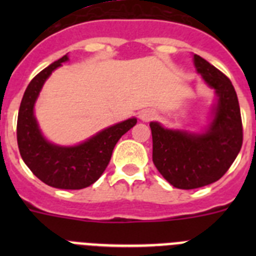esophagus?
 I'll return each mask as SVG.
<instances>
[{
    "mask_svg": "<svg viewBox=\"0 0 256 256\" xmlns=\"http://www.w3.org/2000/svg\"><path fill=\"white\" fill-rule=\"evenodd\" d=\"M155 118L156 112L152 110V108H144V110H142V112H140V119H141L142 122H151L154 120Z\"/></svg>",
    "mask_w": 256,
    "mask_h": 256,
    "instance_id": "1",
    "label": "esophagus"
}]
</instances>
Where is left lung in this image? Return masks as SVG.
Returning a JSON list of instances; mask_svg holds the SVG:
<instances>
[{
    "mask_svg": "<svg viewBox=\"0 0 256 256\" xmlns=\"http://www.w3.org/2000/svg\"><path fill=\"white\" fill-rule=\"evenodd\" d=\"M194 61L198 73L218 96L206 132L195 134L150 123L154 164L172 186L180 190L198 188L220 180L238 155L244 137L232 82L205 58L194 55Z\"/></svg>",
    "mask_w": 256,
    "mask_h": 256,
    "instance_id": "obj_1",
    "label": "left lung"
}]
</instances>
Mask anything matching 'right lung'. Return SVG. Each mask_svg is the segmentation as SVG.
I'll list each match as a JSON object with an SVG mask.
<instances>
[{"mask_svg":"<svg viewBox=\"0 0 256 256\" xmlns=\"http://www.w3.org/2000/svg\"><path fill=\"white\" fill-rule=\"evenodd\" d=\"M66 60L68 55H65L52 62L32 79L26 87L18 115V146L26 166L42 182L55 188L82 190L101 177L112 159L116 142L136 126L137 119L132 118L108 126L72 148L56 146L46 141L38 128L33 108L46 79Z\"/></svg>","mask_w":256,"mask_h":256,"instance_id":"add662e5","label":"right lung"}]
</instances>
